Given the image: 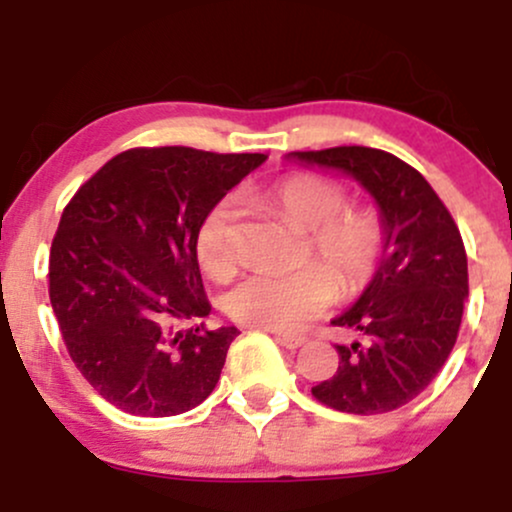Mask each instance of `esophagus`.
<instances>
[{
    "mask_svg": "<svg viewBox=\"0 0 512 512\" xmlns=\"http://www.w3.org/2000/svg\"><path fill=\"white\" fill-rule=\"evenodd\" d=\"M276 342L281 346H286V349H301V346L308 342L305 337H296V334H276Z\"/></svg>",
    "mask_w": 512,
    "mask_h": 512,
    "instance_id": "34e87169",
    "label": "esophagus"
}]
</instances>
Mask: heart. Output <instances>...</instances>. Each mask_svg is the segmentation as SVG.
I'll return each instance as SVG.
<instances>
[{"label":"heart","mask_w":512,"mask_h":512,"mask_svg":"<svg viewBox=\"0 0 512 512\" xmlns=\"http://www.w3.org/2000/svg\"><path fill=\"white\" fill-rule=\"evenodd\" d=\"M262 197L291 223L308 231V248L325 263L293 272L245 276L226 296V313L243 325L274 332H298L320 317L334 293H354L368 284L385 250V226L368 207H346L339 182L315 173H291L264 187ZM240 211L236 199L214 204L197 228L195 250L202 269L228 279L240 260Z\"/></svg>","instance_id":"b5f03b06"}]
</instances>
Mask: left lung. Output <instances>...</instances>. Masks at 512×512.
Returning a JSON list of instances; mask_svg holds the SVG:
<instances>
[{"instance_id": "8db88e82", "label": "left lung", "mask_w": 512, "mask_h": 512, "mask_svg": "<svg viewBox=\"0 0 512 512\" xmlns=\"http://www.w3.org/2000/svg\"><path fill=\"white\" fill-rule=\"evenodd\" d=\"M351 175L373 195L385 226L378 272L332 325L366 342L339 346V368L313 397L346 414H385L419 397L448 361L469 296L467 252L448 207L402 158L368 146L293 151Z\"/></svg>"}]
</instances>
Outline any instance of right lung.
Wrapping results in <instances>:
<instances>
[{
  "instance_id": "1",
  "label": "right lung",
  "mask_w": 512,
  "mask_h": 512,
  "mask_svg": "<svg viewBox=\"0 0 512 512\" xmlns=\"http://www.w3.org/2000/svg\"><path fill=\"white\" fill-rule=\"evenodd\" d=\"M264 158L139 146L69 199L50 248V303L74 366L105 402L134 416H175L219 383L240 332L180 327L211 310L195 236Z\"/></svg>"
}]
</instances>
